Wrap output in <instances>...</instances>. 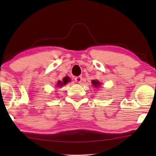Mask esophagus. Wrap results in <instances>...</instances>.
<instances>
[{"label": "esophagus", "mask_w": 156, "mask_h": 156, "mask_svg": "<svg viewBox=\"0 0 156 156\" xmlns=\"http://www.w3.org/2000/svg\"><path fill=\"white\" fill-rule=\"evenodd\" d=\"M74 80H75L76 82L80 83L81 82H82V76H76V77L74 78Z\"/></svg>", "instance_id": "esophagus-1"}]
</instances>
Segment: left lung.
Listing matches in <instances>:
<instances>
[{
    "instance_id": "1",
    "label": "left lung",
    "mask_w": 156,
    "mask_h": 156,
    "mask_svg": "<svg viewBox=\"0 0 156 156\" xmlns=\"http://www.w3.org/2000/svg\"><path fill=\"white\" fill-rule=\"evenodd\" d=\"M91 83H92V84L95 87H99L101 85V83H99V82H98L97 80H92L91 81Z\"/></svg>"
}]
</instances>
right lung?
Instances as JSON below:
<instances>
[{
	"label": "right lung",
	"mask_w": 156,
	"mask_h": 156,
	"mask_svg": "<svg viewBox=\"0 0 156 156\" xmlns=\"http://www.w3.org/2000/svg\"><path fill=\"white\" fill-rule=\"evenodd\" d=\"M69 78L68 77V76H67V77H65L63 79L62 82H61V81H59V82H57V86H58V87L63 86L64 84H67V83L69 82Z\"/></svg>",
	"instance_id": "1"
}]
</instances>
